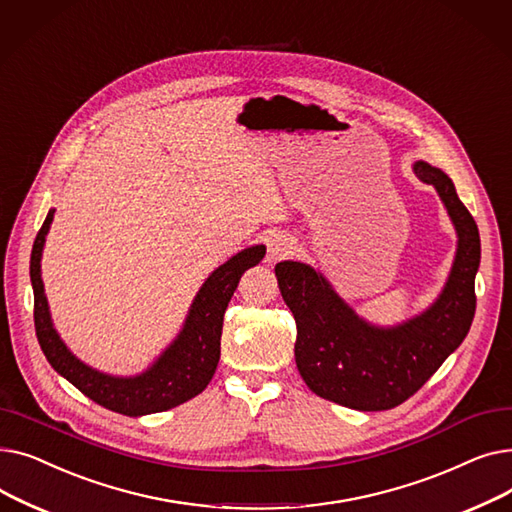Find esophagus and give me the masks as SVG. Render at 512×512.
<instances>
[{"instance_id": "1", "label": "esophagus", "mask_w": 512, "mask_h": 512, "mask_svg": "<svg viewBox=\"0 0 512 512\" xmlns=\"http://www.w3.org/2000/svg\"><path fill=\"white\" fill-rule=\"evenodd\" d=\"M294 253V240L284 236V234H274L270 240H267V263H276L288 255Z\"/></svg>"}]
</instances>
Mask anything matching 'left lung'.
<instances>
[{
    "mask_svg": "<svg viewBox=\"0 0 512 512\" xmlns=\"http://www.w3.org/2000/svg\"><path fill=\"white\" fill-rule=\"evenodd\" d=\"M413 172L436 188L459 238L446 284L425 311L396 326H375L309 263L276 265L282 299L297 319L301 378L317 396L355 411L394 409L413 396L461 346L475 315L477 224L440 168L419 159Z\"/></svg>",
    "mask_w": 512,
    "mask_h": 512,
    "instance_id": "1",
    "label": "left lung"
}]
</instances>
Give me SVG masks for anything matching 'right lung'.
I'll return each instance as SVG.
<instances>
[{"mask_svg":"<svg viewBox=\"0 0 512 512\" xmlns=\"http://www.w3.org/2000/svg\"><path fill=\"white\" fill-rule=\"evenodd\" d=\"M53 213L56 209H49L31 253L35 330L49 365L97 405L128 417L168 411L201 394L211 382L220 361L226 307L240 276L263 259L265 247L255 245L242 249L226 263L215 267L193 299L178 336L145 371L124 378V375L103 373L80 361L53 328L41 280V257Z\"/></svg>","mask_w":512,"mask_h":512,"instance_id":"obj_1","label":"right lung"}]
</instances>
